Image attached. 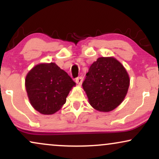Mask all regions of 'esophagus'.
Here are the masks:
<instances>
[{"mask_svg":"<svg viewBox=\"0 0 159 159\" xmlns=\"http://www.w3.org/2000/svg\"><path fill=\"white\" fill-rule=\"evenodd\" d=\"M82 81H83V78H82L81 76H79V77L75 78V82L78 84H81L82 83Z\"/></svg>","mask_w":159,"mask_h":159,"instance_id":"obj_1","label":"esophagus"}]
</instances>
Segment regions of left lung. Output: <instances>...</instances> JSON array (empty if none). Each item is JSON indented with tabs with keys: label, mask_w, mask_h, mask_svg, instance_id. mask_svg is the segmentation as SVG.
Segmentation results:
<instances>
[{
	"label": "left lung",
	"mask_w": 159,
	"mask_h": 159,
	"mask_svg": "<svg viewBox=\"0 0 159 159\" xmlns=\"http://www.w3.org/2000/svg\"><path fill=\"white\" fill-rule=\"evenodd\" d=\"M123 66L114 57H99L86 74L82 86L90 104L97 111L108 112L123 101L129 87Z\"/></svg>",
	"instance_id": "left-lung-1"
}]
</instances>
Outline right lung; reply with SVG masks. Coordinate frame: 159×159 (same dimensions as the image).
<instances>
[{"instance_id":"1","label":"right lung","mask_w":159,"mask_h":159,"mask_svg":"<svg viewBox=\"0 0 159 159\" xmlns=\"http://www.w3.org/2000/svg\"><path fill=\"white\" fill-rule=\"evenodd\" d=\"M75 85L70 76L54 63L34 67L25 79V87L32 106L43 114L59 111Z\"/></svg>"}]
</instances>
